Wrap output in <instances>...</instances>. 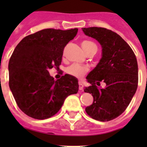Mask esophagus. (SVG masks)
I'll use <instances>...</instances> for the list:
<instances>
[{
    "label": "esophagus",
    "instance_id": "34e87169",
    "mask_svg": "<svg viewBox=\"0 0 147 147\" xmlns=\"http://www.w3.org/2000/svg\"><path fill=\"white\" fill-rule=\"evenodd\" d=\"M79 88H80V90H83V88H84V85H83L82 82H79Z\"/></svg>",
    "mask_w": 147,
    "mask_h": 147
}]
</instances>
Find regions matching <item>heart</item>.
I'll return each instance as SVG.
<instances>
[{"mask_svg":"<svg viewBox=\"0 0 147 147\" xmlns=\"http://www.w3.org/2000/svg\"><path fill=\"white\" fill-rule=\"evenodd\" d=\"M82 49H84L85 52L87 53L91 49H96L97 50V46L94 42L91 41H84L82 43ZM88 71V68L85 66L81 65L79 64H72L67 67L66 73L68 75H71L72 76H74L76 78H82L86 74Z\"/></svg>","mask_w":147,"mask_h":147,"instance_id":"heart-1","label":"heart"}]
</instances>
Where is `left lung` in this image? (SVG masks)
<instances>
[{
	"instance_id": "8db88e82",
	"label": "left lung",
	"mask_w": 147,
	"mask_h": 147,
	"mask_svg": "<svg viewBox=\"0 0 147 147\" xmlns=\"http://www.w3.org/2000/svg\"><path fill=\"white\" fill-rule=\"evenodd\" d=\"M82 29L102 47V59L86 77L90 85L84 91L91 93L93 103L85 111L95 120H113L125 111L136 92L137 59L130 46L115 32L101 27ZM101 81L105 83V88H99Z\"/></svg>"
}]
</instances>
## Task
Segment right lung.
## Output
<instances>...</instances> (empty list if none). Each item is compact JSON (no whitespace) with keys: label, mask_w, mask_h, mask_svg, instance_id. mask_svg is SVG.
<instances>
[{"label":"right lung","mask_w":147,"mask_h":147,"mask_svg":"<svg viewBox=\"0 0 147 147\" xmlns=\"http://www.w3.org/2000/svg\"><path fill=\"white\" fill-rule=\"evenodd\" d=\"M78 28H46L29 34L15 49L9 62V85L19 108L35 119L57 113L68 96L76 94V78L65 74L54 80L49 70L59 69L65 47Z\"/></svg>","instance_id":"right-lung-1"}]
</instances>
